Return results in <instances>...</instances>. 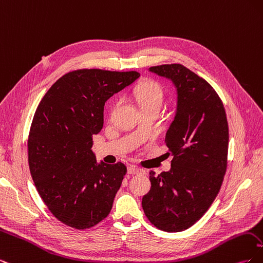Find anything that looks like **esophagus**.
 I'll use <instances>...</instances> for the list:
<instances>
[{
  "label": "esophagus",
  "instance_id": "esophagus-1",
  "mask_svg": "<svg viewBox=\"0 0 263 263\" xmlns=\"http://www.w3.org/2000/svg\"><path fill=\"white\" fill-rule=\"evenodd\" d=\"M127 172H128L129 174H140V173H145L144 170L139 169V168H137V166H135V165H129L128 168H127Z\"/></svg>",
  "mask_w": 263,
  "mask_h": 263
}]
</instances>
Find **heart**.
Here are the masks:
<instances>
[{
  "label": "heart",
  "instance_id": "obj_1",
  "mask_svg": "<svg viewBox=\"0 0 263 263\" xmlns=\"http://www.w3.org/2000/svg\"><path fill=\"white\" fill-rule=\"evenodd\" d=\"M134 95L138 101L140 108L149 106H160L163 103L162 87L157 82L148 81L139 84L134 90Z\"/></svg>",
  "mask_w": 263,
  "mask_h": 263
}]
</instances>
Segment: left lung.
<instances>
[{
  "label": "left lung",
  "mask_w": 263,
  "mask_h": 263,
  "mask_svg": "<svg viewBox=\"0 0 263 263\" xmlns=\"http://www.w3.org/2000/svg\"><path fill=\"white\" fill-rule=\"evenodd\" d=\"M172 81L177 109L165 134L171 169L156 176L142 209L157 228L178 233L194 225L217 196L227 168L228 124L221 100L209 82L179 63L150 67Z\"/></svg>",
  "instance_id": "1"
}]
</instances>
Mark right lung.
Instances as JSON below:
<instances>
[{
	"label": "right lung",
	"instance_id": "right-lung-1",
	"mask_svg": "<svg viewBox=\"0 0 263 263\" xmlns=\"http://www.w3.org/2000/svg\"><path fill=\"white\" fill-rule=\"evenodd\" d=\"M139 76L136 71H72L39 103L28 136L29 170L47 208L67 226L91 228L112 210L127 169L122 162L98 163L92 137L103 127L105 102Z\"/></svg>",
	"mask_w": 263,
	"mask_h": 263
}]
</instances>
